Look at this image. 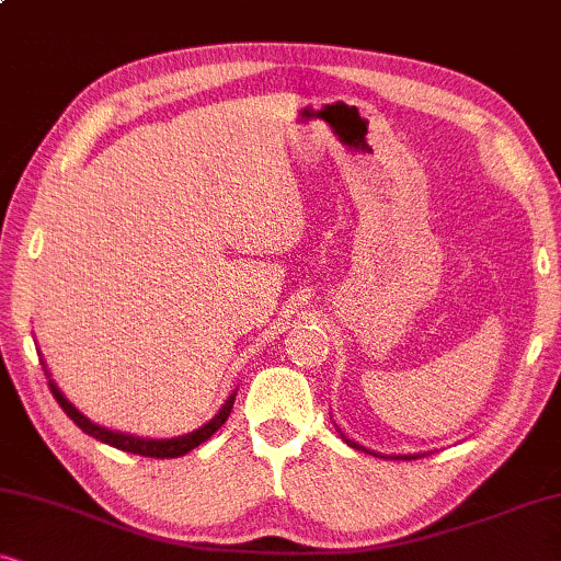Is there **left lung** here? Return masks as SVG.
Segmentation results:
<instances>
[{
  "instance_id": "8db88e82",
  "label": "left lung",
  "mask_w": 561,
  "mask_h": 561,
  "mask_svg": "<svg viewBox=\"0 0 561 561\" xmlns=\"http://www.w3.org/2000/svg\"><path fill=\"white\" fill-rule=\"evenodd\" d=\"M343 437V435H341ZM345 442H348V445L351 447H356V449H366V447H360V445H356V442H351V439H345ZM366 453H368V449H366ZM370 455H376V453H370ZM378 457V455H376ZM399 457H404V460H416V457H424V453H420V455H399ZM399 457H397V460H399Z\"/></svg>"
}]
</instances>
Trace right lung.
I'll return each mask as SVG.
<instances>
[{
    "label": "right lung",
    "mask_w": 561,
    "mask_h": 561,
    "mask_svg": "<svg viewBox=\"0 0 561 561\" xmlns=\"http://www.w3.org/2000/svg\"><path fill=\"white\" fill-rule=\"evenodd\" d=\"M47 386H50L53 397L58 404L62 407V412H66L70 420H73L78 427H81L85 435L96 437L99 442H106V445H112L116 449H124V453H131V455H145V457H160V460H164V457H180V455H187L191 449H195L198 445H203L205 439L216 435V432L224 427V422L228 420V414H231L233 409V399L236 393H231L228 397V401L224 407H220V412L213 416V420L208 424H203L201 430L191 432V435H183V437H172V439H145V437H134V435H124V432H114V430H106V427H99V424H93L89 416H83L78 409L70 404V401L62 397L58 386H55V381L50 378L47 381Z\"/></svg>",
    "instance_id": "add662e5"
}]
</instances>
